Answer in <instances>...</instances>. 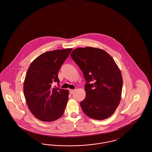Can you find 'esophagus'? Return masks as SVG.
Wrapping results in <instances>:
<instances>
[{
	"label": "esophagus",
	"mask_w": 152,
	"mask_h": 152,
	"mask_svg": "<svg viewBox=\"0 0 152 152\" xmlns=\"http://www.w3.org/2000/svg\"><path fill=\"white\" fill-rule=\"evenodd\" d=\"M75 91L74 89H70V90H69V94H73L75 92Z\"/></svg>",
	"instance_id": "34e87169"
}]
</instances>
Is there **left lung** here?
Here are the masks:
<instances>
[{
	"label": "left lung",
	"mask_w": 152,
	"mask_h": 152,
	"mask_svg": "<svg viewBox=\"0 0 152 152\" xmlns=\"http://www.w3.org/2000/svg\"><path fill=\"white\" fill-rule=\"evenodd\" d=\"M71 56L86 80V97L80 102L84 113L95 120L107 118L119 105L123 88L122 75L115 60L107 52L89 47L74 50Z\"/></svg>",
	"instance_id": "1"
}]
</instances>
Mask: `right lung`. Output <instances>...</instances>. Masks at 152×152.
Segmentation results:
<instances>
[{
  "label": "right lung",
  "instance_id": "1",
  "mask_svg": "<svg viewBox=\"0 0 152 152\" xmlns=\"http://www.w3.org/2000/svg\"><path fill=\"white\" fill-rule=\"evenodd\" d=\"M72 50L44 52L29 65L24 82V94L29 110L41 121H53L64 112L69 91L51 86L56 82L60 87L58 72Z\"/></svg>",
  "mask_w": 152,
  "mask_h": 152
}]
</instances>
